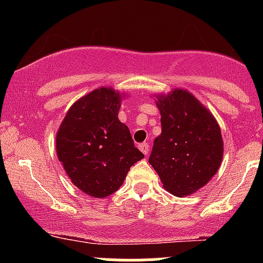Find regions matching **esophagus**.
I'll return each mask as SVG.
<instances>
[{
    "instance_id": "1",
    "label": "esophagus",
    "mask_w": 263,
    "mask_h": 263,
    "mask_svg": "<svg viewBox=\"0 0 263 263\" xmlns=\"http://www.w3.org/2000/svg\"><path fill=\"white\" fill-rule=\"evenodd\" d=\"M139 148L142 151V153L145 154V155H147L148 154V150H150V147H148V145L146 142H142V144L139 145Z\"/></svg>"
}]
</instances>
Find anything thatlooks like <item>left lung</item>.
Masks as SVG:
<instances>
[{
    "label": "left lung",
    "mask_w": 263,
    "mask_h": 263,
    "mask_svg": "<svg viewBox=\"0 0 263 263\" xmlns=\"http://www.w3.org/2000/svg\"><path fill=\"white\" fill-rule=\"evenodd\" d=\"M161 134L154 140L148 163L163 187L174 196H188L219 171L224 144L216 119L191 92L174 89L158 95Z\"/></svg>",
    "instance_id": "obj_1"
}]
</instances>
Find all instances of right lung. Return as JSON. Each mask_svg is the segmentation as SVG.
<instances>
[{"instance_id":"right-lung-1","label":"right lung","mask_w":263,"mask_h":263,"mask_svg":"<svg viewBox=\"0 0 263 263\" xmlns=\"http://www.w3.org/2000/svg\"><path fill=\"white\" fill-rule=\"evenodd\" d=\"M122 95L99 87L76 100L63 118L55 150L71 182L86 195L104 198L144 158L128 127L118 119Z\"/></svg>"}]
</instances>
